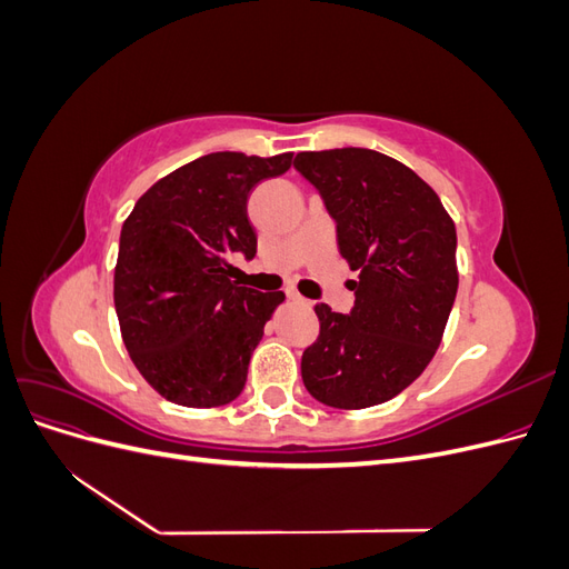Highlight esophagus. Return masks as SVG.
Returning a JSON list of instances; mask_svg holds the SVG:
<instances>
[{
    "instance_id": "esophagus-1",
    "label": "esophagus",
    "mask_w": 569,
    "mask_h": 569,
    "mask_svg": "<svg viewBox=\"0 0 569 569\" xmlns=\"http://www.w3.org/2000/svg\"><path fill=\"white\" fill-rule=\"evenodd\" d=\"M287 299L295 301V303H308V301L299 295V291H295V289H287Z\"/></svg>"
}]
</instances>
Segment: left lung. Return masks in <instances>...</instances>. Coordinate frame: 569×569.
Listing matches in <instances>:
<instances>
[{"mask_svg":"<svg viewBox=\"0 0 569 569\" xmlns=\"http://www.w3.org/2000/svg\"><path fill=\"white\" fill-rule=\"evenodd\" d=\"M295 168L337 222L343 261L358 270L349 316L316 303L320 335L301 377L325 406L385 403L435 358L458 291L456 226L437 192L387 153L301 151Z\"/></svg>","mask_w":569,"mask_h":569,"instance_id":"8db88e82","label":"left lung"}]
</instances>
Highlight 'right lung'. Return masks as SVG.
<instances>
[{
	"instance_id": "add662e5",
	"label": "right lung",
	"mask_w": 569,
	"mask_h": 569,
	"mask_svg": "<svg viewBox=\"0 0 569 569\" xmlns=\"http://www.w3.org/2000/svg\"><path fill=\"white\" fill-rule=\"evenodd\" d=\"M291 153L216 151L137 199L120 230L113 303L134 368L163 399L216 408L244 389L249 358L282 291L239 287L232 253L256 256L251 189L287 173Z\"/></svg>"
}]
</instances>
